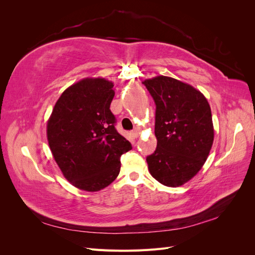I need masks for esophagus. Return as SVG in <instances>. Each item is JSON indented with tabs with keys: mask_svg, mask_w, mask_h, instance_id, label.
<instances>
[{
	"mask_svg": "<svg viewBox=\"0 0 255 255\" xmlns=\"http://www.w3.org/2000/svg\"><path fill=\"white\" fill-rule=\"evenodd\" d=\"M132 134H133L134 138H138V137H139V134H140V130H139V128H134V129H133V132H132Z\"/></svg>",
	"mask_w": 255,
	"mask_h": 255,
	"instance_id": "34e87169",
	"label": "esophagus"
}]
</instances>
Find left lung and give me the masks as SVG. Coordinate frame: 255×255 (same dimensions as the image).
<instances>
[{
	"label": "left lung",
	"instance_id": "1",
	"mask_svg": "<svg viewBox=\"0 0 255 255\" xmlns=\"http://www.w3.org/2000/svg\"><path fill=\"white\" fill-rule=\"evenodd\" d=\"M156 105L157 146L146 156L151 175L176 187L204 165L214 141L212 112L205 97L188 84L168 76L142 82Z\"/></svg>",
	"mask_w": 255,
	"mask_h": 255
}]
</instances>
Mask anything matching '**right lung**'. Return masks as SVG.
Listing matches in <instances>:
<instances>
[{
    "label": "right lung",
    "instance_id": "1",
    "mask_svg": "<svg viewBox=\"0 0 255 255\" xmlns=\"http://www.w3.org/2000/svg\"><path fill=\"white\" fill-rule=\"evenodd\" d=\"M114 84L85 79L67 88L54 106L47 126L54 159L73 186L98 191L120 172V157L132 144L116 129L110 110Z\"/></svg>",
    "mask_w": 255,
    "mask_h": 255
}]
</instances>
